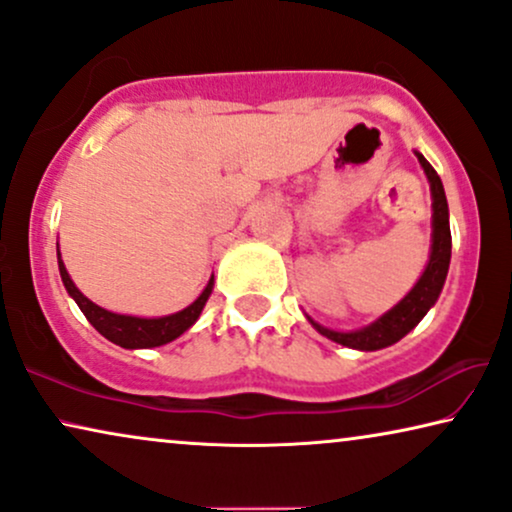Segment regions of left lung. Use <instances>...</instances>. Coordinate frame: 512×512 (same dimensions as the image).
<instances>
[{
  "label": "left lung",
  "mask_w": 512,
  "mask_h": 512,
  "mask_svg": "<svg viewBox=\"0 0 512 512\" xmlns=\"http://www.w3.org/2000/svg\"><path fill=\"white\" fill-rule=\"evenodd\" d=\"M417 159L424 168V173L431 182V194H433V248H431V260L417 285L407 292V297L400 304H395L391 311L384 313L379 320H374L372 325L363 327L356 332H335L327 330V327L313 323L320 335H325L332 342L349 346V349L360 351H377L386 349L395 342H400L421 318L426 316V311L438 302L442 285H445L447 269H449V257H452V231H449V210H447V196L442 189L440 175L435 173V168L428 163L424 156L417 152Z\"/></svg>",
  "instance_id": "1"
}]
</instances>
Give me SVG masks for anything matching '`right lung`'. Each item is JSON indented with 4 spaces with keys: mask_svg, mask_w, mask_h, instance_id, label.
<instances>
[{
    "mask_svg": "<svg viewBox=\"0 0 512 512\" xmlns=\"http://www.w3.org/2000/svg\"><path fill=\"white\" fill-rule=\"evenodd\" d=\"M58 269L67 292H70V297L79 304V309L88 318V323H91L102 337L109 339V342L124 346V349H152V346L173 342V339L180 337L182 332L189 330V327L196 323V318L201 316L203 306L208 302L210 292H213V278H210L206 290L201 292L199 299H196L194 304H189L187 309L173 313V316H163V318L121 316V313L105 311L102 306L93 304L91 299L81 295L77 285L72 283L70 274H67L63 260H60V250H58Z\"/></svg>",
    "mask_w": 512,
    "mask_h": 512,
    "instance_id": "add662e5",
    "label": "right lung"
}]
</instances>
